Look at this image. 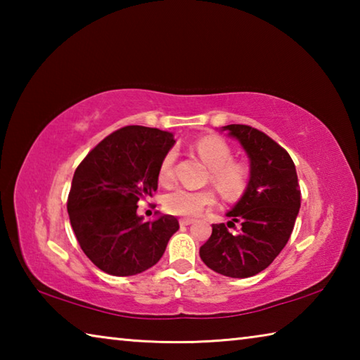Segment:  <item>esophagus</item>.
Wrapping results in <instances>:
<instances>
[{
	"mask_svg": "<svg viewBox=\"0 0 360 360\" xmlns=\"http://www.w3.org/2000/svg\"><path fill=\"white\" fill-rule=\"evenodd\" d=\"M193 221L192 219H179V225L181 227H186V225H191Z\"/></svg>",
	"mask_w": 360,
	"mask_h": 360,
	"instance_id": "obj_1",
	"label": "esophagus"
}]
</instances>
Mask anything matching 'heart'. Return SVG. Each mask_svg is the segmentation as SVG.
Listing matches in <instances>:
<instances>
[{"label": "heart", "instance_id": "b5f03b06", "mask_svg": "<svg viewBox=\"0 0 360 360\" xmlns=\"http://www.w3.org/2000/svg\"><path fill=\"white\" fill-rule=\"evenodd\" d=\"M195 150L200 158L211 168V181L219 188L224 197L238 198L245 192L249 182V168L246 163L231 160V149L224 139L217 136H205L195 144ZM176 152L168 150L163 155L158 167V179L167 184L174 176ZM216 203V193L205 191H192V188L178 187L168 192L163 198V206L174 216L195 217Z\"/></svg>", "mask_w": 360, "mask_h": 360}]
</instances>
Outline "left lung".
Masks as SVG:
<instances>
[{
    "mask_svg": "<svg viewBox=\"0 0 360 360\" xmlns=\"http://www.w3.org/2000/svg\"><path fill=\"white\" fill-rule=\"evenodd\" d=\"M238 139L251 162L249 182L243 197L227 217L212 225L210 240L200 248V257L216 273L229 278H249L260 273L283 251L300 210V187L288 150L249 125L222 127ZM242 224L238 234L229 226Z\"/></svg>",
    "mask_w": 360,
    "mask_h": 360,
    "instance_id": "8db88e82",
    "label": "left lung"
}]
</instances>
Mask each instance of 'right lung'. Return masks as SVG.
Segmentation results:
<instances>
[{
    "label": "right lung",
    "mask_w": 360,
    "mask_h": 360,
    "mask_svg": "<svg viewBox=\"0 0 360 360\" xmlns=\"http://www.w3.org/2000/svg\"><path fill=\"white\" fill-rule=\"evenodd\" d=\"M172 133L129 125L85 155L68 195L71 227L84 254L108 275L133 276L154 266L179 229L174 216L143 222L138 202L152 197Z\"/></svg>",
    "instance_id": "obj_1"
}]
</instances>
